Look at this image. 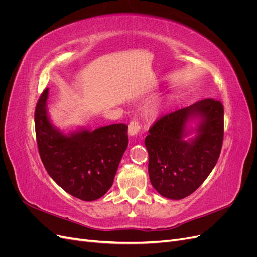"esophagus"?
I'll list each match as a JSON object with an SVG mask.
<instances>
[{"mask_svg":"<svg viewBox=\"0 0 257 257\" xmlns=\"http://www.w3.org/2000/svg\"><path fill=\"white\" fill-rule=\"evenodd\" d=\"M141 130V124L137 121H132L128 125V135L130 136H135Z\"/></svg>","mask_w":257,"mask_h":257,"instance_id":"obj_1","label":"esophagus"}]
</instances>
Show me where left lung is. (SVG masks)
Instances as JSON below:
<instances>
[{
  "label": "left lung",
  "mask_w": 257,
  "mask_h": 257,
  "mask_svg": "<svg viewBox=\"0 0 257 257\" xmlns=\"http://www.w3.org/2000/svg\"><path fill=\"white\" fill-rule=\"evenodd\" d=\"M223 135V105L213 98L162 116L145 139L153 188L169 199L191 195L214 168Z\"/></svg>",
  "instance_id": "1"
}]
</instances>
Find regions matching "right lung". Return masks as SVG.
I'll return each mask as SVG.
<instances>
[{
    "mask_svg": "<svg viewBox=\"0 0 257 257\" xmlns=\"http://www.w3.org/2000/svg\"><path fill=\"white\" fill-rule=\"evenodd\" d=\"M49 89L38 99L35 131L38 151L49 176L72 196L96 200L111 188L128 145L125 124L65 132L52 123L47 108Z\"/></svg>",
    "mask_w": 257,
    "mask_h": 257,
    "instance_id": "right-lung-1",
    "label": "right lung"
}]
</instances>
